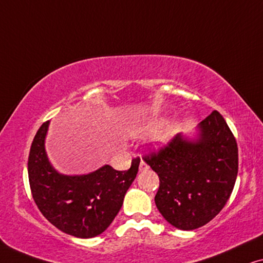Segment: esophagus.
I'll return each mask as SVG.
<instances>
[{"instance_id":"34e87169","label":"esophagus","mask_w":263,"mask_h":263,"mask_svg":"<svg viewBox=\"0 0 263 263\" xmlns=\"http://www.w3.org/2000/svg\"><path fill=\"white\" fill-rule=\"evenodd\" d=\"M149 169V165H147L145 162L144 161H140V164H139V172H146V170Z\"/></svg>"}]
</instances>
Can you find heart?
Segmentation results:
<instances>
[{"instance_id":"1","label":"heart","mask_w":263,"mask_h":263,"mask_svg":"<svg viewBox=\"0 0 263 263\" xmlns=\"http://www.w3.org/2000/svg\"><path fill=\"white\" fill-rule=\"evenodd\" d=\"M165 123V119L163 118H156V119L149 120L146 123L137 125L131 130V133L133 136H144V135H150V133H155L160 131ZM177 130H179V125L176 123H169L163 130H162L155 138L158 145H164V144L169 143L173 139V137L176 135Z\"/></svg>"}]
</instances>
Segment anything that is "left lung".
Instances as JSON below:
<instances>
[{
    "label": "left lung",
    "mask_w": 263,
    "mask_h": 263,
    "mask_svg": "<svg viewBox=\"0 0 263 263\" xmlns=\"http://www.w3.org/2000/svg\"><path fill=\"white\" fill-rule=\"evenodd\" d=\"M144 161L160 177L155 202L180 230L212 220L227 204L238 173L237 143L221 114L213 110L193 136L179 133Z\"/></svg>",
    "instance_id": "1"
}]
</instances>
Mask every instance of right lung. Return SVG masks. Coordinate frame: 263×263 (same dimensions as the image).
<instances>
[{
	"label": "right lung",
	"instance_id": "obj_1",
	"mask_svg": "<svg viewBox=\"0 0 263 263\" xmlns=\"http://www.w3.org/2000/svg\"><path fill=\"white\" fill-rule=\"evenodd\" d=\"M50 121L32 142L28 179L32 195L43 216L65 234L79 238L101 235L119 212L125 194L136 179L139 158L125 172L105 164L82 175H65L51 164L45 150Z\"/></svg>",
	"mask_w": 263,
	"mask_h": 263
}]
</instances>
